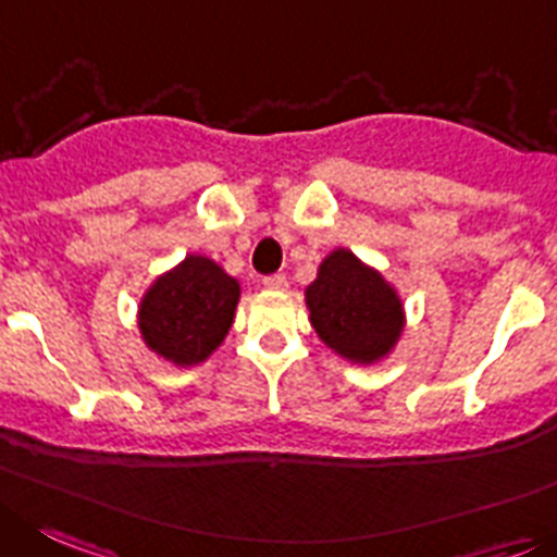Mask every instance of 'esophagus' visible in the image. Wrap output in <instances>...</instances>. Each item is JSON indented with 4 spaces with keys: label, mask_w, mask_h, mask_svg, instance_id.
I'll return each instance as SVG.
<instances>
[{
    "label": "esophagus",
    "mask_w": 557,
    "mask_h": 557,
    "mask_svg": "<svg viewBox=\"0 0 557 557\" xmlns=\"http://www.w3.org/2000/svg\"><path fill=\"white\" fill-rule=\"evenodd\" d=\"M263 288L285 290L288 288V277H285V274H267V277H263Z\"/></svg>",
    "instance_id": "1"
}]
</instances>
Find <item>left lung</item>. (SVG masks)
Wrapping results in <instances>:
<instances>
[{
  "label": "left lung",
  "instance_id": "1",
  "mask_svg": "<svg viewBox=\"0 0 557 557\" xmlns=\"http://www.w3.org/2000/svg\"><path fill=\"white\" fill-rule=\"evenodd\" d=\"M310 324L337 355L373 362L387 355L404 326L396 290L349 249H335L308 288Z\"/></svg>",
  "mask_w": 557,
  "mask_h": 557
}]
</instances>
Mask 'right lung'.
<instances>
[{
    "label": "right lung",
    "instance_id": "obj_1",
    "mask_svg": "<svg viewBox=\"0 0 557 557\" xmlns=\"http://www.w3.org/2000/svg\"><path fill=\"white\" fill-rule=\"evenodd\" d=\"M238 283L214 261L189 255L159 277L139 308V330L156 355L178 366L206 360L233 324Z\"/></svg>",
    "mask_w": 557,
    "mask_h": 557
}]
</instances>
